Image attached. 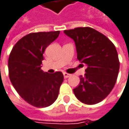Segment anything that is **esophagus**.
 <instances>
[{"label":"esophagus","mask_w":129,"mask_h":129,"mask_svg":"<svg viewBox=\"0 0 129 129\" xmlns=\"http://www.w3.org/2000/svg\"><path fill=\"white\" fill-rule=\"evenodd\" d=\"M63 75H64V78H68L71 76V74H68V73H63Z\"/></svg>","instance_id":"esophagus-1"}]
</instances>
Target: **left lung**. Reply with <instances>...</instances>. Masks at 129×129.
<instances>
[{"label":"left lung","mask_w":129,"mask_h":129,"mask_svg":"<svg viewBox=\"0 0 129 129\" xmlns=\"http://www.w3.org/2000/svg\"><path fill=\"white\" fill-rule=\"evenodd\" d=\"M64 32L74 40L77 59L87 65L74 93L86 104H98L110 93L116 82L119 61L116 47L105 35L89 27Z\"/></svg>","instance_id":"1"}]
</instances>
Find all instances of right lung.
<instances>
[{
  "label": "right lung",
  "mask_w": 129,
  "mask_h": 129,
  "mask_svg": "<svg viewBox=\"0 0 129 129\" xmlns=\"http://www.w3.org/2000/svg\"><path fill=\"white\" fill-rule=\"evenodd\" d=\"M59 34V31L30 33L15 44L10 54V80L19 95L34 107L50 106L58 96L63 74L44 73L40 68L46 48Z\"/></svg>",
  "instance_id": "add662e5"
}]
</instances>
